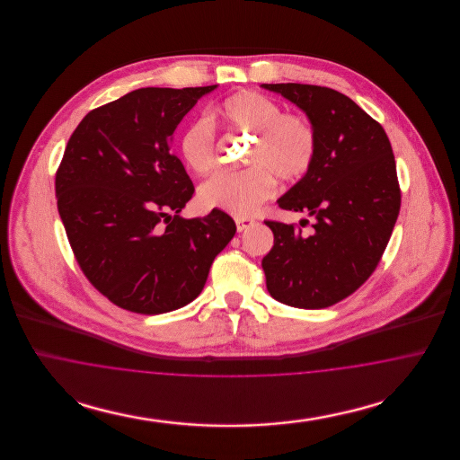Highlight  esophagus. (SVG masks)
Here are the masks:
<instances>
[{
	"label": "esophagus",
	"mask_w": 460,
	"mask_h": 460,
	"mask_svg": "<svg viewBox=\"0 0 460 460\" xmlns=\"http://www.w3.org/2000/svg\"><path fill=\"white\" fill-rule=\"evenodd\" d=\"M255 224V219H250V217H238L236 219V227H238V233L246 231L248 227H252Z\"/></svg>",
	"instance_id": "1"
}]
</instances>
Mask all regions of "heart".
<instances>
[{
  "instance_id": "b5f03b06",
  "label": "heart",
  "mask_w": 460,
  "mask_h": 460,
  "mask_svg": "<svg viewBox=\"0 0 460 460\" xmlns=\"http://www.w3.org/2000/svg\"><path fill=\"white\" fill-rule=\"evenodd\" d=\"M216 113L231 131L253 136L246 152V171L219 172L201 182L199 203L233 216H252L274 193V177L283 182L302 179L317 156V132L300 113L281 107L255 91H240L226 98ZM179 150L184 164L197 174L216 165V128L201 115L181 134Z\"/></svg>"
}]
</instances>
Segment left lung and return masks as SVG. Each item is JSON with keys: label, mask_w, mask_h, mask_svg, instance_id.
I'll use <instances>...</instances> for the list:
<instances>
[{"label": "left lung", "mask_w": 460, "mask_h": 460, "mask_svg": "<svg viewBox=\"0 0 460 460\" xmlns=\"http://www.w3.org/2000/svg\"><path fill=\"white\" fill-rule=\"evenodd\" d=\"M262 88L304 110L317 132L312 169L278 199L314 217V231L265 220L274 233L262 261L267 291L285 305L326 308L364 285L386 250L400 212L394 150L381 124L334 89Z\"/></svg>", "instance_id": "1"}]
</instances>
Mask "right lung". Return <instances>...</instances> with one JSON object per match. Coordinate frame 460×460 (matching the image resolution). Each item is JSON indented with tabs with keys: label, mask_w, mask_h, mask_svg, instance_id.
Returning a JSON list of instances; mask_svg holds the SVG:
<instances>
[{
	"label": "right lung",
	"mask_w": 460,
	"mask_h": 460,
	"mask_svg": "<svg viewBox=\"0 0 460 460\" xmlns=\"http://www.w3.org/2000/svg\"><path fill=\"white\" fill-rule=\"evenodd\" d=\"M216 88L136 89L91 110L66 143L58 214L89 283L120 308L155 315L188 305L236 233L216 208L179 217L195 186L171 152L172 136Z\"/></svg>",
	"instance_id": "1"
}]
</instances>
